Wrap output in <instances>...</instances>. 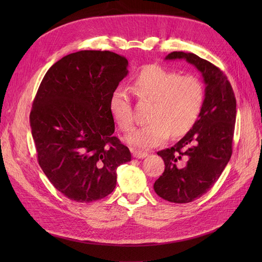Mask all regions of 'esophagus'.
I'll return each instance as SVG.
<instances>
[{
    "label": "esophagus",
    "instance_id": "34e87169",
    "mask_svg": "<svg viewBox=\"0 0 262 262\" xmlns=\"http://www.w3.org/2000/svg\"><path fill=\"white\" fill-rule=\"evenodd\" d=\"M131 150H132L133 157H136V158H144V157L148 156V154L146 152H142V150H139V149H131Z\"/></svg>",
    "mask_w": 262,
    "mask_h": 262
}]
</instances>
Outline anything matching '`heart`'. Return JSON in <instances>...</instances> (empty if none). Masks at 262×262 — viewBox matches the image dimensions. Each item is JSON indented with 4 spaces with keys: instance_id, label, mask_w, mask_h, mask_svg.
I'll use <instances>...</instances> for the list:
<instances>
[{
    "instance_id": "1",
    "label": "heart",
    "mask_w": 262,
    "mask_h": 262,
    "mask_svg": "<svg viewBox=\"0 0 262 262\" xmlns=\"http://www.w3.org/2000/svg\"><path fill=\"white\" fill-rule=\"evenodd\" d=\"M133 90L139 98L153 102L148 116L150 121L126 136V142L137 147H155L170 133L182 136L192 128L201 113L204 90L195 76H181L176 71L150 64L134 77ZM109 110L119 128L131 130L133 116L125 91L117 89L113 92Z\"/></svg>"
}]
</instances>
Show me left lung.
Listing matches in <instances>:
<instances>
[{
    "label": "left lung",
    "mask_w": 262,
    "mask_h": 262,
    "mask_svg": "<svg viewBox=\"0 0 262 262\" xmlns=\"http://www.w3.org/2000/svg\"><path fill=\"white\" fill-rule=\"evenodd\" d=\"M185 59L202 74L204 100L199 119L170 148L157 152L165 163L155 192L173 203H188L215 184L232 156L236 99L222 71L194 53L173 51L165 60Z\"/></svg>",
    "instance_id": "obj_1"
}]
</instances>
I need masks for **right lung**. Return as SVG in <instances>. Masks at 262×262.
Listing matches in <instances>:
<instances>
[{"label": "right lung", "instance_id": "1", "mask_svg": "<svg viewBox=\"0 0 262 262\" xmlns=\"http://www.w3.org/2000/svg\"><path fill=\"white\" fill-rule=\"evenodd\" d=\"M128 60L112 51L82 50L48 70L30 112L38 163L53 187L76 202L114 191L118 166L131 161L114 137L109 99L128 75Z\"/></svg>", "mask_w": 262, "mask_h": 262}]
</instances>
